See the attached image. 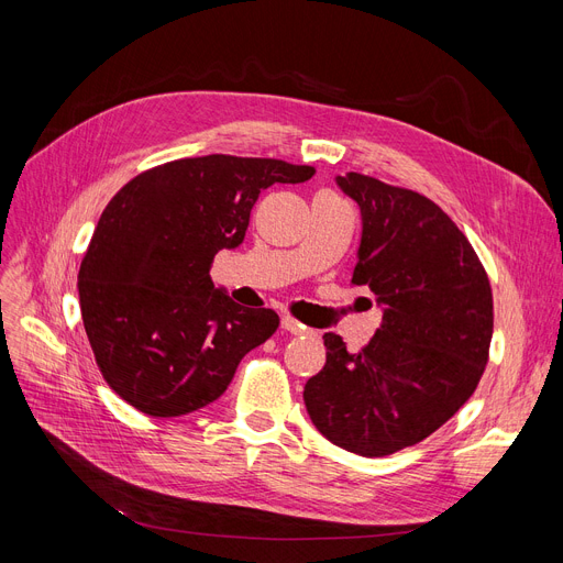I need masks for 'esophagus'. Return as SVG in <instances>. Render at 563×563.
Instances as JSON below:
<instances>
[{
	"instance_id": "esophagus-1",
	"label": "esophagus",
	"mask_w": 563,
	"mask_h": 563,
	"mask_svg": "<svg viewBox=\"0 0 563 563\" xmlns=\"http://www.w3.org/2000/svg\"><path fill=\"white\" fill-rule=\"evenodd\" d=\"M282 328H284L286 332H290V334H305V332H309V330L300 323V320H296L292 316H284V318H282Z\"/></svg>"
}]
</instances>
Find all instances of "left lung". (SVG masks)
<instances>
[{
    "label": "left lung",
    "instance_id": "obj_1",
    "mask_svg": "<svg viewBox=\"0 0 563 563\" xmlns=\"http://www.w3.org/2000/svg\"><path fill=\"white\" fill-rule=\"evenodd\" d=\"M362 212L353 284L383 305L357 353L328 332L325 366L305 385L313 426L332 444L380 459L435 433L488 364L493 290L465 233L419 192L351 172L336 176Z\"/></svg>",
    "mask_w": 563,
    "mask_h": 563
}]
</instances>
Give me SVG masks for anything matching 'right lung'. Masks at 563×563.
Listing matches in <instances>:
<instances>
[{"instance_id":"add662e5","label":"right lung","mask_w":563,"mask_h":563,"mask_svg":"<svg viewBox=\"0 0 563 563\" xmlns=\"http://www.w3.org/2000/svg\"><path fill=\"white\" fill-rule=\"evenodd\" d=\"M275 157H183L128 180L104 206L77 290L96 364L123 400L180 417L220 398L252 347L279 328L273 309L235 305L210 279L243 243L261 190L305 183Z\"/></svg>"}]
</instances>
